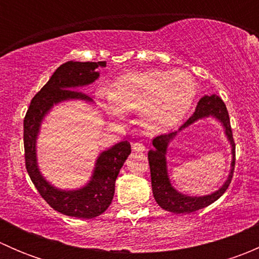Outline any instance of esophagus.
<instances>
[{
    "label": "esophagus",
    "mask_w": 259,
    "mask_h": 259,
    "mask_svg": "<svg viewBox=\"0 0 259 259\" xmlns=\"http://www.w3.org/2000/svg\"><path fill=\"white\" fill-rule=\"evenodd\" d=\"M133 150L138 151V153H143V151H145V146L142 143H134L133 144Z\"/></svg>",
    "instance_id": "1"
}]
</instances>
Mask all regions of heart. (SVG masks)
I'll return each mask as SVG.
<instances>
[{
  "mask_svg": "<svg viewBox=\"0 0 259 259\" xmlns=\"http://www.w3.org/2000/svg\"><path fill=\"white\" fill-rule=\"evenodd\" d=\"M197 93V82L188 71L150 69L122 75L110 91L99 95L113 116L124 119L139 111L140 126L149 134H161L184 119Z\"/></svg>",
  "mask_w": 259,
  "mask_h": 259,
  "instance_id": "1",
  "label": "heart"
}]
</instances>
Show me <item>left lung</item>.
Wrapping results in <instances>:
<instances>
[{"instance_id":"1","label":"left lung","mask_w":259,"mask_h":259,"mask_svg":"<svg viewBox=\"0 0 259 259\" xmlns=\"http://www.w3.org/2000/svg\"><path fill=\"white\" fill-rule=\"evenodd\" d=\"M205 117H214L224 126L225 134H226L227 140L231 144L232 149L231 170L230 171L229 178L218 191L207 196L190 197V196L183 195L182 193L178 192L170 183L167 174V166L166 165V151H167L168 144L175 139L178 132L189 127L198 119L205 118ZM153 146L154 148L150 149L148 153L151 177V189H153V195L155 198L156 203L163 209L176 214L192 213V211L199 210L202 208L208 207L211 203L215 202L218 198H221L223 195V193L227 190L228 185L231 184L232 177H233L234 163H236V144H234L233 134H232L231 129V121H229V115L228 111H227L226 104L215 94H213L210 96H203L198 101V105L195 108L194 114L177 132L159 135V137L154 138Z\"/></svg>"}]
</instances>
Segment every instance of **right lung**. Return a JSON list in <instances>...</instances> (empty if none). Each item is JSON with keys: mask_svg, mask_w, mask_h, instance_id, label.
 I'll return each mask as SVG.
<instances>
[{"mask_svg": "<svg viewBox=\"0 0 259 259\" xmlns=\"http://www.w3.org/2000/svg\"><path fill=\"white\" fill-rule=\"evenodd\" d=\"M105 61L80 62L67 61L57 67L45 86L33 96L23 120V145L26 169L41 197L55 210L75 218L91 219L100 215L109 208L115 193V180L125 160L132 153L129 142H120L104 150L98 156L93 176L83 187L64 190L54 187L41 174L37 164V143L41 124L55 105L69 100L93 99L77 90L98 80V67H105Z\"/></svg>", "mask_w": 259, "mask_h": 259, "instance_id": "1", "label": "right lung"}]
</instances>
